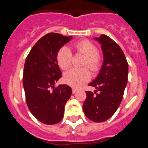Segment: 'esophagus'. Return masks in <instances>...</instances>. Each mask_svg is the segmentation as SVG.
Masks as SVG:
<instances>
[{
	"label": "esophagus",
	"instance_id": "1",
	"mask_svg": "<svg viewBox=\"0 0 148 148\" xmlns=\"http://www.w3.org/2000/svg\"><path fill=\"white\" fill-rule=\"evenodd\" d=\"M73 90V94H75V92H76L77 91H78V90H77L76 88H73V90Z\"/></svg>",
	"mask_w": 148,
	"mask_h": 148
}]
</instances>
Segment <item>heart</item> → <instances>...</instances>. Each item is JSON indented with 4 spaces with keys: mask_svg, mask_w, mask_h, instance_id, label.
Returning a JSON list of instances; mask_svg holds the SVG:
<instances>
[{
    "mask_svg": "<svg viewBox=\"0 0 148 148\" xmlns=\"http://www.w3.org/2000/svg\"><path fill=\"white\" fill-rule=\"evenodd\" d=\"M74 48L81 54L85 56L83 66H88L92 71H97L101 63V56L97 51L94 44L88 40H82L74 44ZM58 64L61 69L66 70L71 64L72 53L67 47H62L56 56ZM90 73L87 68L77 69L72 68L64 75V81L72 87H79L82 84L88 82Z\"/></svg>",
    "mask_w": 148,
    "mask_h": 148,
    "instance_id": "1",
    "label": "heart"
}]
</instances>
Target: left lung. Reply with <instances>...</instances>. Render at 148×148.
<instances>
[{"label": "left lung", "instance_id": "left-lung-1", "mask_svg": "<svg viewBox=\"0 0 148 148\" xmlns=\"http://www.w3.org/2000/svg\"><path fill=\"white\" fill-rule=\"evenodd\" d=\"M94 39L101 45L104 61L98 76L89 84L96 90L86 91L83 110L90 120L102 122L109 119L121 104L127 84L128 64L122 49L110 38L101 35Z\"/></svg>", "mask_w": 148, "mask_h": 148}]
</instances>
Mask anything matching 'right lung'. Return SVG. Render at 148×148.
Masks as SVG:
<instances>
[{"label":"right lung","mask_w":148,"mask_h":148,"mask_svg":"<svg viewBox=\"0 0 148 148\" xmlns=\"http://www.w3.org/2000/svg\"><path fill=\"white\" fill-rule=\"evenodd\" d=\"M72 36L48 33L30 50L23 68V85L29 110L40 122L55 125L64 117L65 104L72 95L66 84H55L62 76L57 53Z\"/></svg>","instance_id":"obj_1"}]
</instances>
